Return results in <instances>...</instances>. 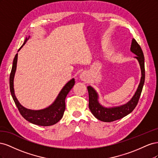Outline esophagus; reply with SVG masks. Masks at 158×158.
I'll return each mask as SVG.
<instances>
[{
    "label": "esophagus",
    "mask_w": 158,
    "mask_h": 158,
    "mask_svg": "<svg viewBox=\"0 0 158 158\" xmlns=\"http://www.w3.org/2000/svg\"><path fill=\"white\" fill-rule=\"evenodd\" d=\"M80 79L82 80V81H88L89 80V76L88 74L87 73H85V72H83L80 74Z\"/></svg>",
    "instance_id": "1"
}]
</instances>
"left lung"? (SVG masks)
<instances>
[{"label":"left lung","instance_id":"obj_1","mask_svg":"<svg viewBox=\"0 0 158 158\" xmlns=\"http://www.w3.org/2000/svg\"><path fill=\"white\" fill-rule=\"evenodd\" d=\"M131 51L136 55L135 58L137 59L140 64L141 78L136 92L130 101L119 106L105 107L99 102V95L96 90L91 85L87 87L89 94V109L94 116L99 121L103 122H113L118 119H121L131 113L137 106L142 93L143 85L144 84L145 69L144 54H143L140 46L138 45L134 38L132 40Z\"/></svg>","mask_w":158,"mask_h":158}]
</instances>
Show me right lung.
Returning a JSON list of instances; mask_svg holds the SVG:
<instances>
[{"label": "right lung", "mask_w": 158, "mask_h": 158, "mask_svg": "<svg viewBox=\"0 0 158 158\" xmlns=\"http://www.w3.org/2000/svg\"><path fill=\"white\" fill-rule=\"evenodd\" d=\"M27 40L28 39L26 37L23 45L18 49V52L26 44ZM17 61L18 53L15 55V57H14L13 60L12 67L10 75V89L14 102L17 106L19 111H20L22 116L26 120L31 123L34 124V125L44 127L55 125L56 123H58L63 116L66 107L65 99L70 89L74 86L75 84L74 78H72L64 85V86L62 88L53 103L50 105L49 107L40 110H32L27 109L22 106L20 103L18 102L15 94H14V79L17 67Z\"/></svg>", "instance_id": "right-lung-1"}]
</instances>
